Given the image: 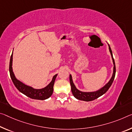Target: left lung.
<instances>
[{
	"instance_id": "left-lung-1",
	"label": "left lung",
	"mask_w": 132,
	"mask_h": 132,
	"mask_svg": "<svg viewBox=\"0 0 132 132\" xmlns=\"http://www.w3.org/2000/svg\"><path fill=\"white\" fill-rule=\"evenodd\" d=\"M108 46H109V49L110 55H111V56H112L113 63V75L111 79H110V80L103 87H102L101 89H99L98 90H96L95 92H85L80 91L79 90H78L76 88V87L75 86V85L73 83V81L72 75H70L69 79H70V83L71 86V90H72L73 95L74 97L75 98H76L77 99L83 100V101H86V102L92 101V100H95L96 99H97L98 97H99L100 96L104 95V94L108 90V89L110 88V87L111 86L113 81L114 80L115 74H116V66H115V62H114L113 57V54H112V51L111 50V48H110L109 44H108Z\"/></svg>"
}]
</instances>
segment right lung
<instances>
[{
  "label": "right lung",
  "instance_id": "obj_1",
  "mask_svg": "<svg viewBox=\"0 0 132 132\" xmlns=\"http://www.w3.org/2000/svg\"><path fill=\"white\" fill-rule=\"evenodd\" d=\"M12 61H13V53L12 54L10 59L9 72L12 81L19 91L33 99L43 100L51 97L53 93L54 83H55V79L57 76V74L53 76L51 83L45 87L40 89H34L32 87L24 84L22 81L16 79L13 72V69H12Z\"/></svg>",
  "mask_w": 132,
  "mask_h": 132
}]
</instances>
